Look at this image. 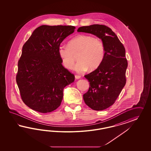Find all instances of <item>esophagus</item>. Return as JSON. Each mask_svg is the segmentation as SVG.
Segmentation results:
<instances>
[{"mask_svg": "<svg viewBox=\"0 0 151 151\" xmlns=\"http://www.w3.org/2000/svg\"><path fill=\"white\" fill-rule=\"evenodd\" d=\"M75 78H76V79H79V78H81V76H80V75H75Z\"/></svg>", "mask_w": 151, "mask_h": 151, "instance_id": "34e87169", "label": "esophagus"}]
</instances>
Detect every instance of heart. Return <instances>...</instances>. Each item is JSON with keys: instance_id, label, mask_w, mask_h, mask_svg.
Masks as SVG:
<instances>
[{"instance_id": "heart-1", "label": "heart", "mask_w": 151, "mask_h": 151, "mask_svg": "<svg viewBox=\"0 0 151 151\" xmlns=\"http://www.w3.org/2000/svg\"><path fill=\"white\" fill-rule=\"evenodd\" d=\"M58 54L64 68L71 69L78 58L74 69L82 73L89 68L97 69L105 56V47L100 39L87 35H79L73 38L68 45L60 44Z\"/></svg>"}]
</instances>
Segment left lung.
<instances>
[{
  "mask_svg": "<svg viewBox=\"0 0 151 151\" xmlns=\"http://www.w3.org/2000/svg\"><path fill=\"white\" fill-rule=\"evenodd\" d=\"M78 32L93 34L101 39L104 45L102 63L95 71L85 75L90 87L83 98L92 110H105L114 104L126 82L128 63L124 47L116 34L104 25L81 27Z\"/></svg>",
  "mask_w": 151,
  "mask_h": 151,
  "instance_id": "8db88e82",
  "label": "left lung"
}]
</instances>
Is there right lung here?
Returning <instances> with one entry per match:
<instances>
[{
  "label": "right lung",
  "instance_id": "right-lung-1",
  "mask_svg": "<svg viewBox=\"0 0 151 151\" xmlns=\"http://www.w3.org/2000/svg\"><path fill=\"white\" fill-rule=\"evenodd\" d=\"M75 27L41 25L24 44L19 60L16 81L24 103L41 113L59 107L65 87L75 76L62 65L58 47Z\"/></svg>",
  "mask_w": 151,
  "mask_h": 151
}]
</instances>
